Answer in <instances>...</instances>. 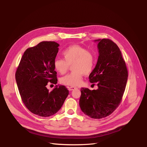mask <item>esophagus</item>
<instances>
[{
	"label": "esophagus",
	"mask_w": 147,
	"mask_h": 147,
	"mask_svg": "<svg viewBox=\"0 0 147 147\" xmlns=\"http://www.w3.org/2000/svg\"><path fill=\"white\" fill-rule=\"evenodd\" d=\"M76 89H77L76 87H73V86H71V87H68V90H70V91Z\"/></svg>",
	"instance_id": "obj_1"
}]
</instances>
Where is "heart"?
<instances>
[{
    "label": "heart",
    "mask_w": 147,
    "mask_h": 147,
    "mask_svg": "<svg viewBox=\"0 0 147 147\" xmlns=\"http://www.w3.org/2000/svg\"><path fill=\"white\" fill-rule=\"evenodd\" d=\"M63 58H56L54 61V69L59 73L65 74L72 65L73 71L64 77L60 82L67 86L80 85L84 74L92 73L96 64L94 53L86 47L79 45L69 46L62 52Z\"/></svg>",
    "instance_id": "obj_1"
}]
</instances>
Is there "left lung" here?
<instances>
[{
	"instance_id": "left-lung-1",
	"label": "left lung",
	"mask_w": 147,
	"mask_h": 147,
	"mask_svg": "<svg viewBox=\"0 0 147 147\" xmlns=\"http://www.w3.org/2000/svg\"><path fill=\"white\" fill-rule=\"evenodd\" d=\"M98 41L99 57L94 70L89 76L98 89L82 88L79 105L82 112L92 118L109 116L121 103L128 80V70L120 49L109 39Z\"/></svg>"
}]
</instances>
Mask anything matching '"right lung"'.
Masks as SVG:
<instances>
[{"mask_svg": "<svg viewBox=\"0 0 147 147\" xmlns=\"http://www.w3.org/2000/svg\"><path fill=\"white\" fill-rule=\"evenodd\" d=\"M59 44L42 41L24 52L15 73V79L22 100L32 113L48 117L56 113L68 95L64 86H56L50 92L48 82L57 83L54 61Z\"/></svg>", "mask_w": 147, "mask_h": 147, "instance_id": "1", "label": "right lung"}]
</instances>
